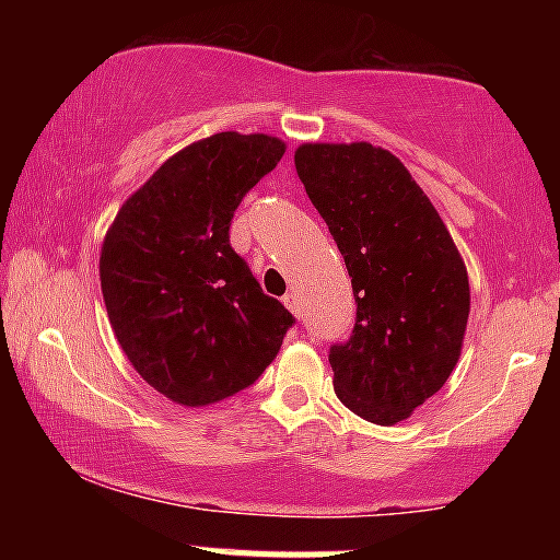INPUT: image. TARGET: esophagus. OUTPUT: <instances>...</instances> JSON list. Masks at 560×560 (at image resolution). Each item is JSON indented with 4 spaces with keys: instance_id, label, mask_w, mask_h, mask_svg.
<instances>
[{
    "instance_id": "obj_1",
    "label": "esophagus",
    "mask_w": 560,
    "mask_h": 560,
    "mask_svg": "<svg viewBox=\"0 0 560 560\" xmlns=\"http://www.w3.org/2000/svg\"><path fill=\"white\" fill-rule=\"evenodd\" d=\"M284 305L289 307V311L294 313V316H302V307H300V300H298V294L294 292H289V294H284Z\"/></svg>"
}]
</instances>
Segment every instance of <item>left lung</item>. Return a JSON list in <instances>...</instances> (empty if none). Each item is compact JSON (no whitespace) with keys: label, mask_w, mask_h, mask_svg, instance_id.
<instances>
[{"label":"left lung","mask_w":560,"mask_h":560,"mask_svg":"<svg viewBox=\"0 0 560 560\" xmlns=\"http://www.w3.org/2000/svg\"><path fill=\"white\" fill-rule=\"evenodd\" d=\"M294 165L358 302L352 337L329 352L334 392L355 416L392 427L440 392L458 363L471 311L466 262L389 150L305 141Z\"/></svg>","instance_id":"1"}]
</instances>
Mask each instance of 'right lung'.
<instances>
[{
  "label": "right lung",
  "mask_w": 560,
  "mask_h": 560,
  "mask_svg": "<svg viewBox=\"0 0 560 560\" xmlns=\"http://www.w3.org/2000/svg\"><path fill=\"white\" fill-rule=\"evenodd\" d=\"M287 144L221 131L184 147L120 205L100 253L107 318L137 374L184 408L258 378L294 324L231 249L242 197Z\"/></svg>",
  "instance_id": "1"
}]
</instances>
